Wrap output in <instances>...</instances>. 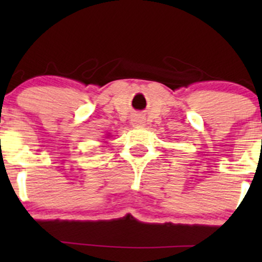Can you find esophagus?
Segmentation results:
<instances>
[{
	"instance_id": "34e87169",
	"label": "esophagus",
	"mask_w": 262,
	"mask_h": 262,
	"mask_svg": "<svg viewBox=\"0 0 262 262\" xmlns=\"http://www.w3.org/2000/svg\"><path fill=\"white\" fill-rule=\"evenodd\" d=\"M133 125L134 127H143L144 125V119L141 117H135L133 119Z\"/></svg>"
}]
</instances>
